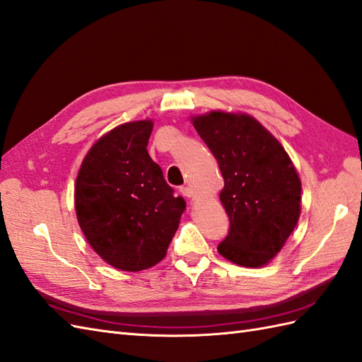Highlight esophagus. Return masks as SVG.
<instances>
[{
	"label": "esophagus",
	"mask_w": 362,
	"mask_h": 362,
	"mask_svg": "<svg viewBox=\"0 0 362 362\" xmlns=\"http://www.w3.org/2000/svg\"><path fill=\"white\" fill-rule=\"evenodd\" d=\"M180 193H181L182 197L190 198L193 195V190L190 187H187V186H182V187H180Z\"/></svg>",
	"instance_id": "esophagus-1"
}]
</instances>
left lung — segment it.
<instances>
[{
    "mask_svg": "<svg viewBox=\"0 0 362 362\" xmlns=\"http://www.w3.org/2000/svg\"><path fill=\"white\" fill-rule=\"evenodd\" d=\"M224 178L219 193L230 228L218 252L261 267L283 249L301 214V181L284 147L245 113L214 110L192 119Z\"/></svg>",
    "mask_w": 362,
    "mask_h": 362,
    "instance_id": "left-lung-1",
    "label": "left lung"
}]
</instances>
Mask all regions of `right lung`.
Returning <instances> with one entry per match:
<instances>
[{
    "label": "right lung",
    "instance_id": "1",
    "mask_svg": "<svg viewBox=\"0 0 362 362\" xmlns=\"http://www.w3.org/2000/svg\"><path fill=\"white\" fill-rule=\"evenodd\" d=\"M151 119L126 122L92 146L76 176L75 209L90 247L112 267L139 272L167 253L186 201L148 156Z\"/></svg>",
    "mask_w": 362,
    "mask_h": 362
}]
</instances>
